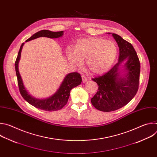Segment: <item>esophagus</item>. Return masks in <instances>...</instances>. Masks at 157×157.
<instances>
[{
    "label": "esophagus",
    "mask_w": 157,
    "mask_h": 157,
    "mask_svg": "<svg viewBox=\"0 0 157 157\" xmlns=\"http://www.w3.org/2000/svg\"><path fill=\"white\" fill-rule=\"evenodd\" d=\"M81 78H82V80L83 82H86L87 81V78L84 75H82Z\"/></svg>",
    "instance_id": "obj_1"
}]
</instances>
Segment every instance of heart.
<instances>
[{
	"mask_svg": "<svg viewBox=\"0 0 157 157\" xmlns=\"http://www.w3.org/2000/svg\"><path fill=\"white\" fill-rule=\"evenodd\" d=\"M66 58L73 64L81 66L86 60L89 71L99 75L107 71L114 62L117 48L116 43L101 38H86L78 41L75 48L67 47Z\"/></svg>",
	"mask_w": 157,
	"mask_h": 157,
	"instance_id": "heart-1",
	"label": "heart"
}]
</instances>
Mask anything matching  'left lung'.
Masks as SVG:
<instances>
[{"mask_svg": "<svg viewBox=\"0 0 157 157\" xmlns=\"http://www.w3.org/2000/svg\"><path fill=\"white\" fill-rule=\"evenodd\" d=\"M112 35L119 48V61L104 75L92 78L99 87L91 103L103 112L114 111L127 104L137 94L139 84L140 64L135 49L121 36ZM124 62L125 74L121 75L120 67Z\"/></svg>", "mask_w": 157, "mask_h": 157, "instance_id": "8db88e82", "label": "left lung"}]
</instances>
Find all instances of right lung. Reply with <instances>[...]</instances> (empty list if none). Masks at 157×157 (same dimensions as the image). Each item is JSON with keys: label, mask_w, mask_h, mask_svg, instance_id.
Masks as SVG:
<instances>
[{"label": "right lung", "mask_w": 157, "mask_h": 157, "mask_svg": "<svg viewBox=\"0 0 157 157\" xmlns=\"http://www.w3.org/2000/svg\"><path fill=\"white\" fill-rule=\"evenodd\" d=\"M63 35V31L52 32L50 30H43L33 34L25 41H29L41 36L48 37L50 38H57L62 36ZM24 44V43L21 44L15 63V68L16 75L17 77L18 85L21 96L29 104L41 110L46 111H55L61 109L66 104L67 102H68L71 89L81 83L82 78L81 75L76 72L71 73L67 75L56 92L48 98L39 99L32 96L25 89L18 71V62L20 59L21 52Z\"/></svg>", "instance_id": "right-lung-1"}]
</instances>
